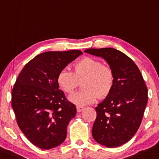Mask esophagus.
<instances>
[{"instance_id": "34e87169", "label": "esophagus", "mask_w": 159, "mask_h": 159, "mask_svg": "<svg viewBox=\"0 0 159 159\" xmlns=\"http://www.w3.org/2000/svg\"><path fill=\"white\" fill-rule=\"evenodd\" d=\"M83 110H84V107H81V106L76 107V110H77V112H79V113L83 111Z\"/></svg>"}]
</instances>
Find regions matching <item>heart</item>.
Wrapping results in <instances>:
<instances>
[{
  "instance_id": "b5f03b06",
  "label": "heart",
  "mask_w": 159,
  "mask_h": 159,
  "mask_svg": "<svg viewBox=\"0 0 159 159\" xmlns=\"http://www.w3.org/2000/svg\"><path fill=\"white\" fill-rule=\"evenodd\" d=\"M115 75L110 66L103 65L99 59L85 57L74 65V72L62 69L57 76V82L62 90L71 93L83 81L84 89L75 92L69 97L72 103L84 106L94 102L98 97L104 98L112 91Z\"/></svg>"
}]
</instances>
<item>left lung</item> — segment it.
Wrapping results in <instances>:
<instances>
[{"label": "left lung", "mask_w": 159, "mask_h": 159, "mask_svg": "<svg viewBox=\"0 0 159 159\" xmlns=\"http://www.w3.org/2000/svg\"><path fill=\"white\" fill-rule=\"evenodd\" d=\"M85 52L104 58L115 75L112 91L95 107L92 136L107 147L122 146L140 127L148 101L147 87L136 64L122 52L101 48L87 49Z\"/></svg>", "instance_id": "8db88e82"}]
</instances>
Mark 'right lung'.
<instances>
[{
  "instance_id": "add662e5",
  "label": "right lung",
  "mask_w": 159,
  "mask_h": 159,
  "mask_svg": "<svg viewBox=\"0 0 159 159\" xmlns=\"http://www.w3.org/2000/svg\"><path fill=\"white\" fill-rule=\"evenodd\" d=\"M80 50L46 52L25 65L12 90V107L18 125L36 147L49 149L61 144L76 106L59 89L57 76Z\"/></svg>"
}]
</instances>
